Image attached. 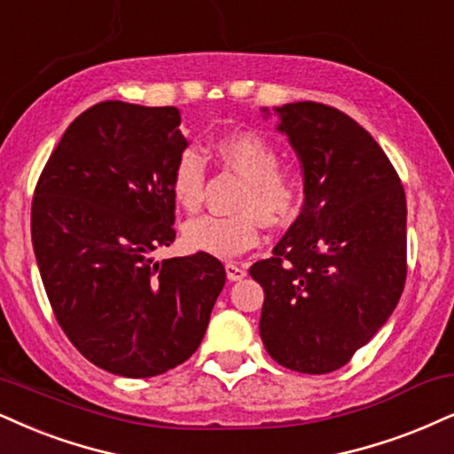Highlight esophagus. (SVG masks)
I'll use <instances>...</instances> for the list:
<instances>
[{
  "instance_id": "34e87169",
  "label": "esophagus",
  "mask_w": 454,
  "mask_h": 454,
  "mask_svg": "<svg viewBox=\"0 0 454 454\" xmlns=\"http://www.w3.org/2000/svg\"><path fill=\"white\" fill-rule=\"evenodd\" d=\"M225 271H227V278L231 279V282H238V279H244L246 278V267L239 265V262H225Z\"/></svg>"
}]
</instances>
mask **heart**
<instances>
[{
    "label": "heart",
    "mask_w": 454,
    "mask_h": 454,
    "mask_svg": "<svg viewBox=\"0 0 454 454\" xmlns=\"http://www.w3.org/2000/svg\"><path fill=\"white\" fill-rule=\"evenodd\" d=\"M216 158L244 178L238 195L236 215H206L184 225V242L198 253L221 259L242 254L261 238V218L267 225L293 221L301 208L303 187L301 178L279 170V153L273 143L250 130H236L218 137ZM206 161L195 147L178 153L170 172V193L178 208L198 212L204 200Z\"/></svg>",
    "instance_id": "b5f03b06"
}]
</instances>
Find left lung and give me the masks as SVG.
Here are the masks:
<instances>
[{"label": "left lung", "mask_w": 454, "mask_h": 454, "mask_svg": "<svg viewBox=\"0 0 454 454\" xmlns=\"http://www.w3.org/2000/svg\"><path fill=\"white\" fill-rule=\"evenodd\" d=\"M273 114L301 161L305 200L271 259L250 267L265 290L259 333L279 366L326 374L345 366L398 305L404 187L377 141L339 109L301 100Z\"/></svg>", "instance_id": "1"}]
</instances>
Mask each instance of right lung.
I'll list each match as a JSON object with an SVG mask.
<instances>
[{
    "mask_svg": "<svg viewBox=\"0 0 454 454\" xmlns=\"http://www.w3.org/2000/svg\"><path fill=\"white\" fill-rule=\"evenodd\" d=\"M176 107L105 100L73 120L35 187L31 238L56 320L83 357L130 379L189 360L225 267L155 261L175 242L170 172L189 141Z\"/></svg>",
    "mask_w": 454,
    "mask_h": 454,
    "instance_id": "add662e5",
    "label": "right lung"
}]
</instances>
